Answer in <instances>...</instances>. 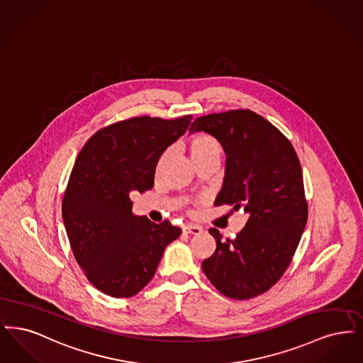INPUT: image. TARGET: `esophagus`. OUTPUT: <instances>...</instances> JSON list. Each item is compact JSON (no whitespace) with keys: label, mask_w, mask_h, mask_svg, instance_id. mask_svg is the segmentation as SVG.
<instances>
[{"label":"esophagus","mask_w":363,"mask_h":363,"mask_svg":"<svg viewBox=\"0 0 363 363\" xmlns=\"http://www.w3.org/2000/svg\"><path fill=\"white\" fill-rule=\"evenodd\" d=\"M183 232L189 233V235H201L203 232V229L198 225H184L183 226Z\"/></svg>","instance_id":"1"}]
</instances>
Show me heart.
Segmentation results:
<instances>
[{"instance_id": "1", "label": "heart", "mask_w": 363, "mask_h": 363, "mask_svg": "<svg viewBox=\"0 0 363 363\" xmlns=\"http://www.w3.org/2000/svg\"><path fill=\"white\" fill-rule=\"evenodd\" d=\"M187 150H189V157L194 161L195 165H199L202 162L211 161V160H216L220 162L223 155L221 142L218 141L214 135L203 131L195 133L189 137L187 141ZM167 158H168L167 152L158 158L156 174H161V171L164 169Z\"/></svg>"}]
</instances>
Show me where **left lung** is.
<instances>
[{
	"label": "left lung",
	"mask_w": 363,
	"mask_h": 363,
	"mask_svg": "<svg viewBox=\"0 0 363 363\" xmlns=\"http://www.w3.org/2000/svg\"><path fill=\"white\" fill-rule=\"evenodd\" d=\"M189 131L214 135L225 150V179L216 206L244 207L248 214L233 240H223L216 228L208 230L217 248L202 269L223 296L250 300L282 278L308 221L300 160L284 134L251 110L201 116Z\"/></svg>",
	"instance_id": "left-lung-1"
}]
</instances>
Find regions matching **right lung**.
Masks as SVG:
<instances>
[{
    "label": "right lung",
    "mask_w": 363,
    "mask_h": 363,
    "mask_svg": "<svg viewBox=\"0 0 363 363\" xmlns=\"http://www.w3.org/2000/svg\"><path fill=\"white\" fill-rule=\"evenodd\" d=\"M191 119L131 118L99 130L79 152L63 196V223L79 267L107 296L140 293L182 233L167 220L134 216L130 194L153 187L158 158Z\"/></svg>",
    "instance_id": "1"
}]
</instances>
